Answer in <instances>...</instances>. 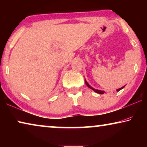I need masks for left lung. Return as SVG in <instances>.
Segmentation results:
<instances>
[{"label": "left lung", "instance_id": "left-lung-1", "mask_svg": "<svg viewBox=\"0 0 147 147\" xmlns=\"http://www.w3.org/2000/svg\"><path fill=\"white\" fill-rule=\"evenodd\" d=\"M85 83H86V85H87V86H88V88H90V89H92V90H93V91H94V92H96V93H98V94H104V92H104V91H102V90H96V89H95V88H92V86H90V84L88 83V82H87V81H86V79H85ZM124 87H125V86H123V87H122V88H119V89H117V90H116V91H117V92H119L120 90L123 89V88H124Z\"/></svg>", "mask_w": 147, "mask_h": 147}]
</instances>
